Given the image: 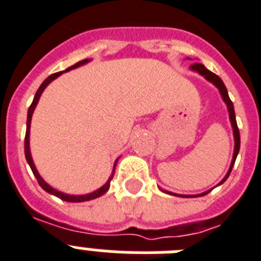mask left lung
Listing matches in <instances>:
<instances>
[{
	"mask_svg": "<svg viewBox=\"0 0 261 261\" xmlns=\"http://www.w3.org/2000/svg\"><path fill=\"white\" fill-rule=\"evenodd\" d=\"M190 69L192 70V71L198 72V74H200L201 76H204V78L206 79L208 82H211V83L213 84V86L217 88L218 91H220V95H221L222 100H224V102L226 104L227 107V112H229V119H230V123H231V127H233V135H234V153H233V159H231V164H230V168L229 170H227L226 175H225L224 178H222V180L220 183H218V186L220 185H222V183L225 182V180L227 179V177L230 175V171H231V169H233L234 166V163H236V159L237 156H238L239 153V147H241V136H239V130H238V126H237V119H236V112H234V105L233 102H231V100H230L229 97V93H227V90L226 87H225L224 82L221 81V78L218 76V75L213 74L212 71H210V70L206 69L204 65H201V63H194V65H191L190 66ZM163 192H165V194H169V195H175V196H180V198H198V196H204V195H206L210 191H212V189L208 190V191L205 192H201V194H198V195H178V194H174V192H170V191H166V190H163L160 189Z\"/></svg>",
	"mask_w": 261,
	"mask_h": 261,
	"instance_id": "obj_1",
	"label": "left lung"
}]
</instances>
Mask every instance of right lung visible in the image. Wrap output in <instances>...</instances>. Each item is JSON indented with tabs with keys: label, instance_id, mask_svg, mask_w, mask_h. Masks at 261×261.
Here are the masks:
<instances>
[{
	"label": "right lung",
	"instance_id": "obj_1",
	"mask_svg": "<svg viewBox=\"0 0 261 261\" xmlns=\"http://www.w3.org/2000/svg\"><path fill=\"white\" fill-rule=\"evenodd\" d=\"M91 60H83L81 61V62H76L75 65H72V66L67 67L65 71H60V72H56V74H51L49 75L48 78L45 79V81L41 83V86L39 87V90H37L36 95H35L34 97V101H32L31 107L28 108V113H27V130H25V138H24V154H25V160H27L28 165H30V168H31L32 173H34V175L36 177L37 182H39V185L41 186V189L45 190L48 194L50 195H55V196H57V198H60L61 200H65V201H70V203H82V201H88V200H92V199H96V198H100V196H102V195L105 194V192L109 190L110 187V180H112V178H113L114 175V171H116V165L117 163H118V159L114 161V165H113V170H112V174H110L109 179L107 180V183H105L104 186H101L100 189H97L96 191L93 192H90V194H84V195H70V194H65V192L62 191H58V190H56L55 187H51L50 185H48V183L45 182V180L43 179V177L39 174V171H37L36 166H35L34 164V160H32V156H31V149H30V127H31V119H32V114H34V110L35 108H36L37 102H39L40 100V96H41V93L44 92V90H45L46 87L49 86V83H51V82L55 81V79H57L60 75H62L63 72H67L70 71V70H74L76 69V67L79 66H83V65H86V63L90 62Z\"/></svg>",
	"mask_w": 261,
	"mask_h": 261
}]
</instances>
